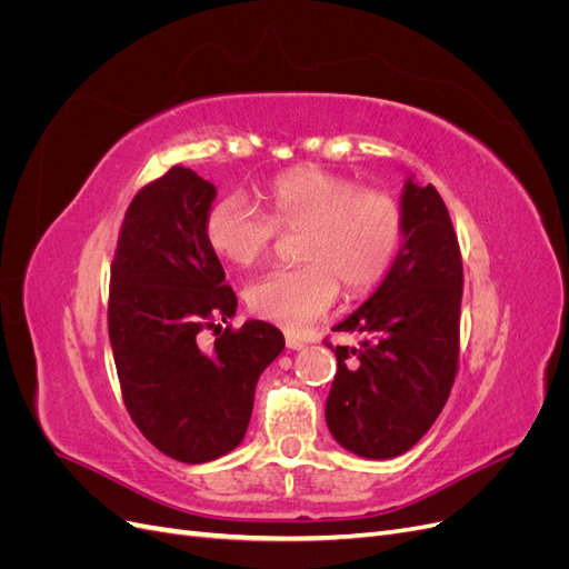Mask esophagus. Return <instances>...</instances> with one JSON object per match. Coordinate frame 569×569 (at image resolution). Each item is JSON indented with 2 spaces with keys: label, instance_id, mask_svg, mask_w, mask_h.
Here are the masks:
<instances>
[{
  "label": "esophagus",
  "instance_id": "1",
  "mask_svg": "<svg viewBox=\"0 0 569 569\" xmlns=\"http://www.w3.org/2000/svg\"><path fill=\"white\" fill-rule=\"evenodd\" d=\"M284 341H287V349H291V351H301L306 347V341L297 335H287Z\"/></svg>",
  "mask_w": 569,
  "mask_h": 569
}]
</instances>
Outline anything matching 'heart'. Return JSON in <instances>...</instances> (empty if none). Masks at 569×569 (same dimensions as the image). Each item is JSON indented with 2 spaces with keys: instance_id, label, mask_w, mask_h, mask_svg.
<instances>
[{
  "instance_id": "1",
  "label": "heart",
  "mask_w": 569,
  "mask_h": 569,
  "mask_svg": "<svg viewBox=\"0 0 569 569\" xmlns=\"http://www.w3.org/2000/svg\"><path fill=\"white\" fill-rule=\"evenodd\" d=\"M211 249L249 268L280 232H303L301 268H278L247 287L249 311L284 330H301L330 311L339 284L368 295L380 284L406 234L401 203L382 189H360L347 176L316 166L287 170L268 187V213L239 194L218 199L203 222Z\"/></svg>"
}]
</instances>
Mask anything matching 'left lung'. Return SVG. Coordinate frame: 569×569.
I'll use <instances>...</instances> for the list:
<instances>
[{"label": "left lung", "mask_w": 569, "mask_h": 569, "mask_svg": "<svg viewBox=\"0 0 569 569\" xmlns=\"http://www.w3.org/2000/svg\"><path fill=\"white\" fill-rule=\"evenodd\" d=\"M406 234L375 295L335 327L363 335L358 349L332 347L337 375L325 420L343 449L387 460L435 425L458 372L462 258L449 209L435 184L406 182Z\"/></svg>", "instance_id": "1"}]
</instances>
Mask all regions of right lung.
Returning <instances> with one entry per match:
<instances>
[{
  "label": "right lung",
  "instance_id": "1",
  "mask_svg": "<svg viewBox=\"0 0 569 569\" xmlns=\"http://www.w3.org/2000/svg\"><path fill=\"white\" fill-rule=\"evenodd\" d=\"M213 197L184 166L144 184L120 226L109 284V339L130 418L161 453L192 465L242 443L258 377L284 349L263 320L218 325L214 347H198V332L237 308L203 232Z\"/></svg>",
  "mask_w": 569,
  "mask_h": 569
}]
</instances>
